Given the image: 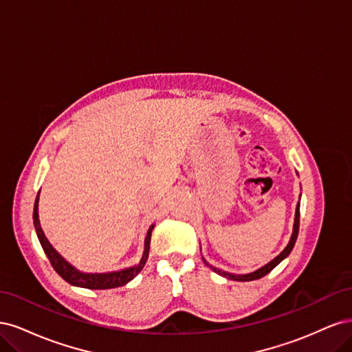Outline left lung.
Listing matches in <instances>:
<instances>
[{
  "mask_svg": "<svg viewBox=\"0 0 352 352\" xmlns=\"http://www.w3.org/2000/svg\"><path fill=\"white\" fill-rule=\"evenodd\" d=\"M300 199H301V195H300ZM298 230H300V202L296 204V210H295V219H294V229H292V235H291V239L289 242H287V245L285 247V250L278 255V257H274L272 261H269L265 265H263V267L254 270L251 273H245V274H235V273H229V272H225V270H220L217 267H214V265H211L210 263H207L204 260V257H202V261H204L206 265H208L210 269H212V272L223 276V278L226 279H230V280H238V282H250V280H255V279H260L263 278V276H265L267 273H270L276 265H278L280 261H283L287 255L291 254L294 245L296 242V238H298Z\"/></svg>",
  "mask_w": 352,
  "mask_h": 352,
  "instance_id": "8db88e82",
  "label": "left lung"
}]
</instances>
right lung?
Here are the masks:
<instances>
[{"mask_svg":"<svg viewBox=\"0 0 352 352\" xmlns=\"http://www.w3.org/2000/svg\"><path fill=\"white\" fill-rule=\"evenodd\" d=\"M38 204H39V192L36 195L35 206H34V226L36 230V236L41 242L42 250H44L45 255L52 265V269H54L67 283H70L73 286H79V287H87V289H111V287H119V286L126 285L127 282H131L135 276L144 269V265L148 260V255H150L151 232L154 229V225H151L150 229H148V232H146L145 242H144V254H142L140 263H136L135 265H131V267L116 270V272L83 273L74 267V265H72L69 261L63 258L61 255L54 250V247L50 243V241L47 239L45 233H44V230H42L41 223H39Z\"/></svg>","mask_w":352,"mask_h":352,"instance_id":"add662e5","label":"right lung"}]
</instances>
